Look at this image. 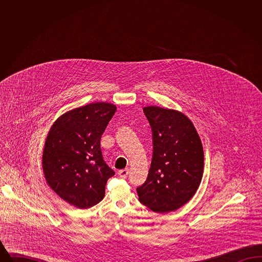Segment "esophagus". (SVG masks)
Listing matches in <instances>:
<instances>
[{
  "label": "esophagus",
  "instance_id": "34e87169",
  "mask_svg": "<svg viewBox=\"0 0 262 262\" xmlns=\"http://www.w3.org/2000/svg\"><path fill=\"white\" fill-rule=\"evenodd\" d=\"M119 176L121 177V178H123V179H125L127 177V174H128V170L127 169H125V170H121V171H119Z\"/></svg>",
  "mask_w": 262,
  "mask_h": 262
}]
</instances>
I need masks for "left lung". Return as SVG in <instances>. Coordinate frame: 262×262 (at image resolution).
<instances>
[{
	"instance_id": "1",
	"label": "left lung",
	"mask_w": 262,
	"mask_h": 262,
	"mask_svg": "<svg viewBox=\"0 0 262 262\" xmlns=\"http://www.w3.org/2000/svg\"><path fill=\"white\" fill-rule=\"evenodd\" d=\"M143 112L152 130L149 172L137 187L139 201L152 211H174L190 200L203 174L204 154L199 134L184 114L156 106Z\"/></svg>"
}]
</instances>
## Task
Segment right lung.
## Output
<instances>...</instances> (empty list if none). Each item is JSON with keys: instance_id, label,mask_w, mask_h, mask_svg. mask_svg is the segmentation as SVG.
I'll return each instance as SVG.
<instances>
[{"instance_id": "add662e5", "label": "right lung", "mask_w": 262, "mask_h": 262, "mask_svg": "<svg viewBox=\"0 0 262 262\" xmlns=\"http://www.w3.org/2000/svg\"><path fill=\"white\" fill-rule=\"evenodd\" d=\"M117 108L97 102L62 115L52 125L43 151V172L51 188L77 208L103 200L115 172L105 163L100 139Z\"/></svg>"}]
</instances>
